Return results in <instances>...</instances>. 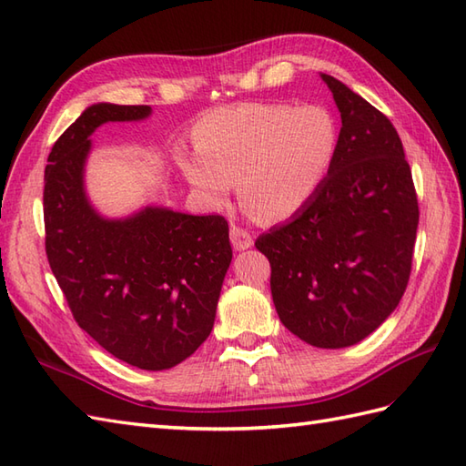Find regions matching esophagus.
Masks as SVG:
<instances>
[{"label": "esophagus", "instance_id": "1", "mask_svg": "<svg viewBox=\"0 0 466 466\" xmlns=\"http://www.w3.org/2000/svg\"><path fill=\"white\" fill-rule=\"evenodd\" d=\"M230 242L236 250H248L254 244V238L242 226H230Z\"/></svg>", "mask_w": 466, "mask_h": 466}]
</instances>
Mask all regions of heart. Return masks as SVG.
Returning <instances> with one entry per match:
<instances>
[{
    "label": "heart",
    "instance_id": "obj_1",
    "mask_svg": "<svg viewBox=\"0 0 466 466\" xmlns=\"http://www.w3.org/2000/svg\"><path fill=\"white\" fill-rule=\"evenodd\" d=\"M197 153H180L184 177L210 202L240 180V200L266 222L289 218L326 178L338 127L323 106L242 103L204 115L194 127Z\"/></svg>",
    "mask_w": 466,
    "mask_h": 466
}]
</instances>
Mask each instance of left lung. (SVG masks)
I'll return each instance as SVG.
<instances>
[{"label": "left lung", "instance_id": "1", "mask_svg": "<svg viewBox=\"0 0 466 466\" xmlns=\"http://www.w3.org/2000/svg\"><path fill=\"white\" fill-rule=\"evenodd\" d=\"M341 113L328 177L286 224L256 240L284 326L309 345L365 339L401 301L413 266L419 202L391 121L321 75Z\"/></svg>", "mask_w": 466, "mask_h": 466}]
</instances>
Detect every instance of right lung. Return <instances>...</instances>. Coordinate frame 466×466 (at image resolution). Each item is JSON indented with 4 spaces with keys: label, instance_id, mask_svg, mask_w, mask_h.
Wrapping results in <instances>:
<instances>
[{
    "label": "right lung",
    "instance_id": "1",
    "mask_svg": "<svg viewBox=\"0 0 466 466\" xmlns=\"http://www.w3.org/2000/svg\"><path fill=\"white\" fill-rule=\"evenodd\" d=\"M148 115L147 105L89 106L51 148L43 220L51 272L77 326L116 360L160 371L210 335L232 248L220 214L145 208L105 220L86 202L89 135L103 123Z\"/></svg>",
    "mask_w": 466,
    "mask_h": 466
}]
</instances>
